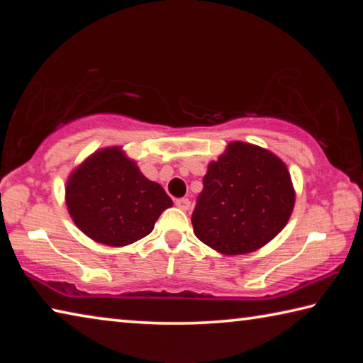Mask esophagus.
<instances>
[{"label":"esophagus","instance_id":"obj_1","mask_svg":"<svg viewBox=\"0 0 363 363\" xmlns=\"http://www.w3.org/2000/svg\"><path fill=\"white\" fill-rule=\"evenodd\" d=\"M176 206L179 208V210H182V211H187L189 208H190V200L189 199H177L176 201Z\"/></svg>","mask_w":363,"mask_h":363}]
</instances>
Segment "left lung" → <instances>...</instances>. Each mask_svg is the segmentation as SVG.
<instances>
[{
	"label": "left lung",
	"mask_w": 363,
	"mask_h": 363,
	"mask_svg": "<svg viewBox=\"0 0 363 363\" xmlns=\"http://www.w3.org/2000/svg\"><path fill=\"white\" fill-rule=\"evenodd\" d=\"M293 206L286 164L272 152L235 140L208 164L192 213L194 232L219 253L247 255L284 229Z\"/></svg>",
	"instance_id": "left-lung-1"
}]
</instances>
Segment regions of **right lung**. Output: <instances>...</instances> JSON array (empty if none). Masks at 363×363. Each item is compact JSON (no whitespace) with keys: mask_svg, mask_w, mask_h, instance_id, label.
I'll return each mask as SVG.
<instances>
[{"mask_svg":"<svg viewBox=\"0 0 363 363\" xmlns=\"http://www.w3.org/2000/svg\"><path fill=\"white\" fill-rule=\"evenodd\" d=\"M65 201L73 223L97 243L125 247L153 230L173 200L140 173L121 147L94 152L67 181Z\"/></svg>","mask_w":363,"mask_h":363,"instance_id":"right-lung-1","label":"right lung"}]
</instances>
